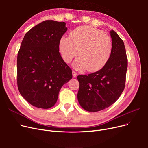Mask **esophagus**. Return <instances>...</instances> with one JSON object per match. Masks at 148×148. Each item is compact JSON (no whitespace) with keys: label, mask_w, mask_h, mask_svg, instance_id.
Masks as SVG:
<instances>
[{"label":"esophagus","mask_w":148,"mask_h":148,"mask_svg":"<svg viewBox=\"0 0 148 148\" xmlns=\"http://www.w3.org/2000/svg\"><path fill=\"white\" fill-rule=\"evenodd\" d=\"M77 73L75 71H73V77H75L77 76Z\"/></svg>","instance_id":"esophagus-1"}]
</instances>
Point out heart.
<instances>
[{"label":"heart","instance_id":"1","mask_svg":"<svg viewBox=\"0 0 148 148\" xmlns=\"http://www.w3.org/2000/svg\"><path fill=\"white\" fill-rule=\"evenodd\" d=\"M112 50L111 38L90 26L77 27L69 36H62L59 41V50L65 62L69 63L79 54L74 67L80 70L87 69L90 72L99 71L106 65Z\"/></svg>","mask_w":148,"mask_h":148}]
</instances>
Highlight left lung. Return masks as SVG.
Segmentation results:
<instances>
[{
  "mask_svg": "<svg viewBox=\"0 0 148 148\" xmlns=\"http://www.w3.org/2000/svg\"><path fill=\"white\" fill-rule=\"evenodd\" d=\"M113 42L111 56L99 71L77 76L80 86L77 98L88 112H98L114 103L125 88L128 59L124 43L114 30L110 31Z\"/></svg>",
  "mask_w": 148,
  "mask_h": 148,
  "instance_id": "left-lung-1",
  "label": "left lung"
}]
</instances>
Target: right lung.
<instances>
[{
    "label": "right lung",
    "instance_id": "obj_1",
    "mask_svg": "<svg viewBox=\"0 0 148 148\" xmlns=\"http://www.w3.org/2000/svg\"><path fill=\"white\" fill-rule=\"evenodd\" d=\"M64 21L45 20L30 29L17 55V86L21 96L36 107L56 104L63 85L73 77L62 58L59 41L66 32Z\"/></svg>",
    "mask_w": 148,
    "mask_h": 148
}]
</instances>
